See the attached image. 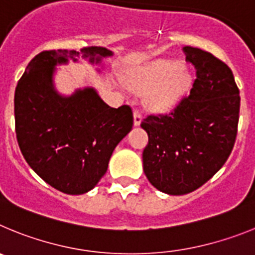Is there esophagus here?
<instances>
[{"label":"esophagus","instance_id":"34e87169","mask_svg":"<svg viewBox=\"0 0 255 255\" xmlns=\"http://www.w3.org/2000/svg\"><path fill=\"white\" fill-rule=\"evenodd\" d=\"M141 120H143V117H141V115L139 114V112L136 111V110H135V111H134V125L135 126H139V125H140Z\"/></svg>","mask_w":255,"mask_h":255}]
</instances>
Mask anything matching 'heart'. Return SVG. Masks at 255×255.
I'll list each match as a JSON object with an SVG mask.
<instances>
[{
    "label": "heart",
    "mask_w": 255,
    "mask_h": 255,
    "mask_svg": "<svg viewBox=\"0 0 255 255\" xmlns=\"http://www.w3.org/2000/svg\"><path fill=\"white\" fill-rule=\"evenodd\" d=\"M129 84L139 91H150V105L158 111H168L190 88L191 76L176 61L157 60L138 70Z\"/></svg>",
    "instance_id": "1"
}]
</instances>
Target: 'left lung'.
Returning a JSON list of instances; mask_svg holds the SVG:
<instances>
[{
	"instance_id": "left-lung-1",
	"label": "left lung",
	"mask_w": 255,
	"mask_h": 255,
	"mask_svg": "<svg viewBox=\"0 0 255 255\" xmlns=\"http://www.w3.org/2000/svg\"><path fill=\"white\" fill-rule=\"evenodd\" d=\"M197 70L190 96L168 115H150L140 126L147 179L162 193L182 195L200 188L225 164L238 134L240 96L229 66L209 52L182 48Z\"/></svg>"
}]
</instances>
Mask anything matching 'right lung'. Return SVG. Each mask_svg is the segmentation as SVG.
<instances>
[{"instance_id":"obj_1","label":"right lung","mask_w":255,"mask_h":255,"mask_svg":"<svg viewBox=\"0 0 255 255\" xmlns=\"http://www.w3.org/2000/svg\"><path fill=\"white\" fill-rule=\"evenodd\" d=\"M112 55L105 47L40 52L15 89L20 150L38 176L66 194H84L98 184L114 149L131 130L132 112L129 106L110 107L91 87L62 96L53 83L56 66L78 58L101 65Z\"/></svg>"}]
</instances>
